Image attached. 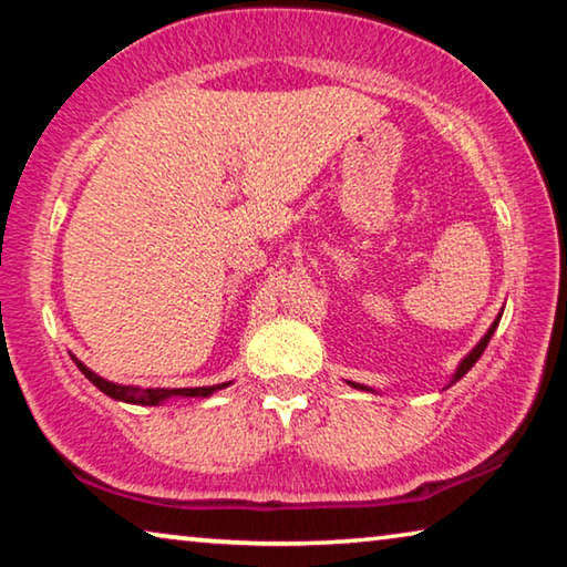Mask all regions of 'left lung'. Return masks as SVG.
Segmentation results:
<instances>
[{
	"mask_svg": "<svg viewBox=\"0 0 567 567\" xmlns=\"http://www.w3.org/2000/svg\"><path fill=\"white\" fill-rule=\"evenodd\" d=\"M501 318H503V315H497V320L491 324V330H487V334H485V338L483 340H480L477 342V348L473 350V352H470L467 354V358L463 360V362H460V368H457V372H455V378H453V382H457L460 378H463L465 375V372L470 370V368H473V364L480 360V354H483L485 352V348H487V342H491V338H493V332H495V328H497V322H501ZM350 385L352 388H358V390H368V388H364V385H354V382H350Z\"/></svg>",
	"mask_w": 567,
	"mask_h": 567,
	"instance_id": "8db88e82",
	"label": "left lung"
}]
</instances>
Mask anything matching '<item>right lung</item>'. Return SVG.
<instances>
[{"instance_id": "obj_1", "label": "right lung", "mask_w": 567, "mask_h": 567, "mask_svg": "<svg viewBox=\"0 0 567 567\" xmlns=\"http://www.w3.org/2000/svg\"><path fill=\"white\" fill-rule=\"evenodd\" d=\"M76 362V360H74ZM76 368L82 370V375L87 378L92 385H97L104 395H110L114 400H122V402H134V405H157V402L167 400V398H207L213 395V392L227 388L229 382H223V385H209V388H124V385H114V382L102 380L100 375H94L90 368H84L82 362H76Z\"/></svg>"}]
</instances>
